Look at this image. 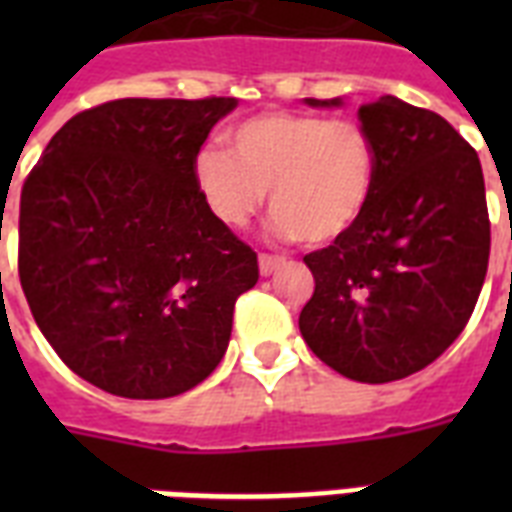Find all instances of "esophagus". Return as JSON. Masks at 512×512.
I'll return each mask as SVG.
<instances>
[{"mask_svg":"<svg viewBox=\"0 0 512 512\" xmlns=\"http://www.w3.org/2000/svg\"><path fill=\"white\" fill-rule=\"evenodd\" d=\"M281 265H287V257H284V255L260 252V273H263V276H271V273H276Z\"/></svg>","mask_w":512,"mask_h":512,"instance_id":"obj_1","label":"esophagus"}]
</instances>
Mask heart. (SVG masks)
Segmentation results:
<instances>
[{"label":"heart","instance_id":"heart-1","mask_svg":"<svg viewBox=\"0 0 512 512\" xmlns=\"http://www.w3.org/2000/svg\"><path fill=\"white\" fill-rule=\"evenodd\" d=\"M228 140L233 154L207 143L193 159L201 199L228 228H244L268 191L276 231L329 244L372 204L377 146L353 116L265 111L236 124Z\"/></svg>","mask_w":512,"mask_h":512}]
</instances>
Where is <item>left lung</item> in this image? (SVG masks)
<instances>
[{
    "instance_id": "1",
    "label": "left lung",
    "mask_w": 512,
    "mask_h": 512,
    "mask_svg": "<svg viewBox=\"0 0 512 512\" xmlns=\"http://www.w3.org/2000/svg\"><path fill=\"white\" fill-rule=\"evenodd\" d=\"M358 122L377 146L372 204L353 231L303 257L316 289L300 332L342 377L377 385L420 372L460 337L492 225L476 148L444 116L382 95Z\"/></svg>"
}]
</instances>
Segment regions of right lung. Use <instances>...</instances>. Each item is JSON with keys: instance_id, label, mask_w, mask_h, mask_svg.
Wrapping results in <instances>:
<instances>
[{"instance_id": "1", "label": "right lung", "mask_w": 512, "mask_h": 512, "mask_svg": "<svg viewBox=\"0 0 512 512\" xmlns=\"http://www.w3.org/2000/svg\"><path fill=\"white\" fill-rule=\"evenodd\" d=\"M236 98H122L71 116L20 191L18 276L60 361L122 398L196 388L260 279L193 159Z\"/></svg>"}]
</instances>
